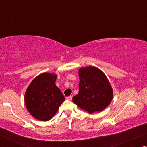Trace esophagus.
I'll list each match as a JSON object with an SVG mask.
<instances>
[{
	"label": "esophagus",
	"instance_id": "34e87169",
	"mask_svg": "<svg viewBox=\"0 0 147 147\" xmlns=\"http://www.w3.org/2000/svg\"><path fill=\"white\" fill-rule=\"evenodd\" d=\"M72 98H73V96H67V99L68 100H71Z\"/></svg>",
	"mask_w": 147,
	"mask_h": 147
}]
</instances>
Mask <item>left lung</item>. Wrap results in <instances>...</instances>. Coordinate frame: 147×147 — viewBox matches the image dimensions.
<instances>
[{"instance_id": "obj_1", "label": "left lung", "mask_w": 147, "mask_h": 147, "mask_svg": "<svg viewBox=\"0 0 147 147\" xmlns=\"http://www.w3.org/2000/svg\"><path fill=\"white\" fill-rule=\"evenodd\" d=\"M78 73L79 92L72 100L91 114L102 111L113 98V90L107 77L93 66L81 68Z\"/></svg>"}]
</instances>
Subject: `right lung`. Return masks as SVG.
Listing matches in <instances>:
<instances>
[{
    "label": "right lung",
    "mask_w": 147,
    "mask_h": 147,
    "mask_svg": "<svg viewBox=\"0 0 147 147\" xmlns=\"http://www.w3.org/2000/svg\"><path fill=\"white\" fill-rule=\"evenodd\" d=\"M56 75L45 73L36 77L27 88L24 101L27 109L34 118L47 121L53 117L65 100L55 82Z\"/></svg>",
    "instance_id": "obj_1"
}]
</instances>
